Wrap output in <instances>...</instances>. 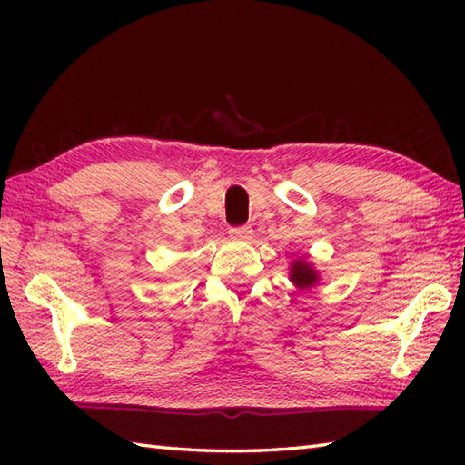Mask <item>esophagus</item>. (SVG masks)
Instances as JSON below:
<instances>
[{"label":"esophagus","instance_id":"esophagus-1","mask_svg":"<svg viewBox=\"0 0 465 465\" xmlns=\"http://www.w3.org/2000/svg\"><path fill=\"white\" fill-rule=\"evenodd\" d=\"M252 227L250 225H240V227H232L230 235L233 240H250L252 238Z\"/></svg>","mask_w":465,"mask_h":465}]
</instances>
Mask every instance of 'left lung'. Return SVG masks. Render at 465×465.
Wrapping results in <instances>:
<instances>
[{"instance_id": "left-lung-1", "label": "left lung", "mask_w": 465, "mask_h": 465, "mask_svg": "<svg viewBox=\"0 0 465 465\" xmlns=\"http://www.w3.org/2000/svg\"><path fill=\"white\" fill-rule=\"evenodd\" d=\"M290 280L295 283V288L308 290L320 282V273L318 270H313V265L308 262V258H300L292 262Z\"/></svg>"}]
</instances>
